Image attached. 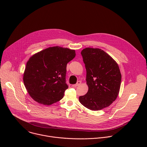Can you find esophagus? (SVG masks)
Wrapping results in <instances>:
<instances>
[{"instance_id": "esophagus-1", "label": "esophagus", "mask_w": 147, "mask_h": 147, "mask_svg": "<svg viewBox=\"0 0 147 147\" xmlns=\"http://www.w3.org/2000/svg\"><path fill=\"white\" fill-rule=\"evenodd\" d=\"M80 84H81V81H78L77 82V83L76 84L73 85V87H77V86H80Z\"/></svg>"}]
</instances>
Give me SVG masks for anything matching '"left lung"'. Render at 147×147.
<instances>
[{"label":"left lung","instance_id":"1","mask_svg":"<svg viewBox=\"0 0 147 147\" xmlns=\"http://www.w3.org/2000/svg\"><path fill=\"white\" fill-rule=\"evenodd\" d=\"M81 54L86 71L87 93L80 102L92 111H99L112 103L119 94L121 75L117 63L99 48H87Z\"/></svg>","mask_w":147,"mask_h":147}]
</instances>
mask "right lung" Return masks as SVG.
<instances>
[{
	"instance_id": "obj_1",
	"label": "right lung",
	"mask_w": 147,
	"mask_h": 147,
	"mask_svg": "<svg viewBox=\"0 0 147 147\" xmlns=\"http://www.w3.org/2000/svg\"><path fill=\"white\" fill-rule=\"evenodd\" d=\"M74 50L53 47L32 56L23 76L24 86L36 102L49 105L61 99L68 88L67 64L74 58Z\"/></svg>"
}]
</instances>
